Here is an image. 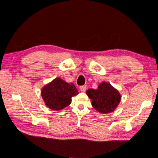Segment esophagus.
I'll return each mask as SVG.
<instances>
[{"instance_id": "1", "label": "esophagus", "mask_w": 158, "mask_h": 158, "mask_svg": "<svg viewBox=\"0 0 158 158\" xmlns=\"http://www.w3.org/2000/svg\"><path fill=\"white\" fill-rule=\"evenodd\" d=\"M80 89L81 92H84L86 90V86H85V85H81V86H80Z\"/></svg>"}]
</instances>
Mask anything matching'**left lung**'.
<instances>
[{"label": "left lung", "instance_id": "1", "mask_svg": "<svg viewBox=\"0 0 158 158\" xmlns=\"http://www.w3.org/2000/svg\"><path fill=\"white\" fill-rule=\"evenodd\" d=\"M88 96L92 99L93 107L101 113H109L116 109L121 101L118 91L109 83L102 82L97 89H88Z\"/></svg>", "mask_w": 158, "mask_h": 158}]
</instances>
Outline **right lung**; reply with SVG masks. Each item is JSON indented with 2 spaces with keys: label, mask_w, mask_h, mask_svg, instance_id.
I'll return each instance as SVG.
<instances>
[{
  "label": "right lung",
  "mask_w": 158,
  "mask_h": 158,
  "mask_svg": "<svg viewBox=\"0 0 158 158\" xmlns=\"http://www.w3.org/2000/svg\"><path fill=\"white\" fill-rule=\"evenodd\" d=\"M41 92L46 106L55 111H60L69 106L72 97L78 94L74 84H69L60 78L45 85Z\"/></svg>",
  "instance_id": "right-lung-1"
}]
</instances>
